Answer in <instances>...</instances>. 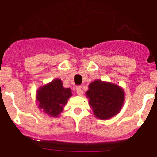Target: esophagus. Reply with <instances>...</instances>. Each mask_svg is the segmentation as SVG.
<instances>
[{
    "label": "esophagus",
    "mask_w": 157,
    "mask_h": 157,
    "mask_svg": "<svg viewBox=\"0 0 157 157\" xmlns=\"http://www.w3.org/2000/svg\"><path fill=\"white\" fill-rule=\"evenodd\" d=\"M76 92H77L78 95L81 96L82 94V89L81 87H77V89H76Z\"/></svg>",
    "instance_id": "obj_1"
}]
</instances>
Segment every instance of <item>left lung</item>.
I'll use <instances>...</instances> for the list:
<instances>
[{
    "instance_id": "left-lung-1",
    "label": "left lung",
    "mask_w": 157,
    "mask_h": 157,
    "mask_svg": "<svg viewBox=\"0 0 157 157\" xmlns=\"http://www.w3.org/2000/svg\"><path fill=\"white\" fill-rule=\"evenodd\" d=\"M86 95L94 116L100 120H109L117 115L125 100V93L122 87L101 80L92 82Z\"/></svg>"
}]
</instances>
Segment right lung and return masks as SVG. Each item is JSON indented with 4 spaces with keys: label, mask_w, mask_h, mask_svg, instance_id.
I'll return each mask as SVG.
<instances>
[{
    "label": "right lung",
    "mask_w": 157,
    "mask_h": 157,
    "mask_svg": "<svg viewBox=\"0 0 157 157\" xmlns=\"http://www.w3.org/2000/svg\"><path fill=\"white\" fill-rule=\"evenodd\" d=\"M71 96V90L64 88L61 80L56 78L38 88L36 100L43 112L52 117H58Z\"/></svg>",
    "instance_id": "right-lung-1"
}]
</instances>
